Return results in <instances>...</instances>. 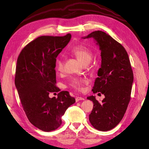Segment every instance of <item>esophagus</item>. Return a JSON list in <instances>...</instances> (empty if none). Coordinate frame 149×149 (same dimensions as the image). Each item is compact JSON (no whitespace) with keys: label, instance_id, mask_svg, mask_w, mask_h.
Wrapping results in <instances>:
<instances>
[{"label":"esophagus","instance_id":"obj_1","mask_svg":"<svg viewBox=\"0 0 149 149\" xmlns=\"http://www.w3.org/2000/svg\"><path fill=\"white\" fill-rule=\"evenodd\" d=\"M81 100H85V99L83 97H76V102H77V101H81Z\"/></svg>","mask_w":149,"mask_h":149}]
</instances>
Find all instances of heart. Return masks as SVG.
<instances>
[{
  "label": "heart",
  "instance_id": "b5f03b06",
  "mask_svg": "<svg viewBox=\"0 0 149 149\" xmlns=\"http://www.w3.org/2000/svg\"><path fill=\"white\" fill-rule=\"evenodd\" d=\"M70 52L75 55L84 64H89L93 58V53L87 47L82 45L76 46L70 49ZM64 61L63 58H58L56 61V69L59 72L64 71ZM86 83L85 79L72 78L70 82V86L74 89L81 91L84 84Z\"/></svg>",
  "mask_w": 149,
  "mask_h": 149
}]
</instances>
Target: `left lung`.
<instances>
[{
	"label": "left lung",
	"mask_w": 149,
	"mask_h": 149,
	"mask_svg": "<svg viewBox=\"0 0 149 149\" xmlns=\"http://www.w3.org/2000/svg\"><path fill=\"white\" fill-rule=\"evenodd\" d=\"M82 38H93L101 51V67L92 91L105 96L101 102L95 96L87 97L94 104L89 120L95 129L107 131L122 119L131 98L134 75L129 56L123 46L105 32L95 31Z\"/></svg>",
	"instance_id": "8db88e82"
}]
</instances>
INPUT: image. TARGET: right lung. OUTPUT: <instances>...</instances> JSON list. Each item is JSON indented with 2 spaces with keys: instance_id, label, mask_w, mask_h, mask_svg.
Instances as JSON below:
<instances>
[{
  "instance_id": "right-lung-1",
  "label": "right lung",
  "mask_w": 149,
  "mask_h": 149,
  "mask_svg": "<svg viewBox=\"0 0 149 149\" xmlns=\"http://www.w3.org/2000/svg\"><path fill=\"white\" fill-rule=\"evenodd\" d=\"M70 34L64 36H43L30 42L17 59L15 85L26 116L35 127L49 132L61 125V117L76 100L67 91L58 97L55 86L56 58L70 42Z\"/></svg>"
}]
</instances>
